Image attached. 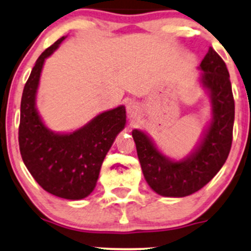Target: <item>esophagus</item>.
<instances>
[{
    "mask_svg": "<svg viewBox=\"0 0 251 251\" xmlns=\"http://www.w3.org/2000/svg\"><path fill=\"white\" fill-rule=\"evenodd\" d=\"M126 111H127V114L129 117H134L139 112V106H138L137 102L129 101L127 106H126Z\"/></svg>",
    "mask_w": 251,
    "mask_h": 251,
    "instance_id": "34e87169",
    "label": "esophagus"
}]
</instances>
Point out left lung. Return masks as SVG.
Listing matches in <instances>:
<instances>
[{
  "mask_svg": "<svg viewBox=\"0 0 251 251\" xmlns=\"http://www.w3.org/2000/svg\"><path fill=\"white\" fill-rule=\"evenodd\" d=\"M200 70L201 85L211 98L212 119L191 154L171 160L158 151L148 134L139 129L132 132L144 177L150 188L165 197H185L201 190L217 175L231 149L235 101L226 62L210 47Z\"/></svg>",
  "mask_w": 251,
  "mask_h": 251,
  "instance_id": "obj_1",
  "label": "left lung"
}]
</instances>
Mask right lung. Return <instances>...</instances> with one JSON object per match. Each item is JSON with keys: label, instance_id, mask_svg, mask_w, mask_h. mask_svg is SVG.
<instances>
[{"label": "right lung", "instance_id": "1", "mask_svg": "<svg viewBox=\"0 0 251 251\" xmlns=\"http://www.w3.org/2000/svg\"><path fill=\"white\" fill-rule=\"evenodd\" d=\"M65 36L48 47L31 70L21 99L19 145L28 171L43 190L65 200L87 197L96 188L100 168L126 124L124 106L100 113L72 133H54L45 126L35 106L45 60Z\"/></svg>", "mask_w": 251, "mask_h": 251}]
</instances>
